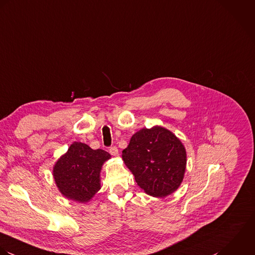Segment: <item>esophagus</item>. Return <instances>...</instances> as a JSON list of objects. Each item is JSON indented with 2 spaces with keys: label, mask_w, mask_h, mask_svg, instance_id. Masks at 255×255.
I'll return each mask as SVG.
<instances>
[{
  "label": "esophagus",
  "mask_w": 255,
  "mask_h": 255,
  "mask_svg": "<svg viewBox=\"0 0 255 255\" xmlns=\"http://www.w3.org/2000/svg\"><path fill=\"white\" fill-rule=\"evenodd\" d=\"M109 152H110V153H111L113 156H118V154H119L118 149H117L116 147H111L110 150H109Z\"/></svg>",
  "instance_id": "obj_1"
}]
</instances>
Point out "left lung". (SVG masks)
Wrapping results in <instances>:
<instances>
[{
    "label": "left lung",
    "instance_id": "obj_1",
    "mask_svg": "<svg viewBox=\"0 0 255 255\" xmlns=\"http://www.w3.org/2000/svg\"><path fill=\"white\" fill-rule=\"evenodd\" d=\"M122 159L146 194L163 198L180 186L187 155L184 145L171 131L155 125L131 137Z\"/></svg>",
    "mask_w": 255,
    "mask_h": 255
}]
</instances>
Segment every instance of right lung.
I'll return each instance as SVG.
<instances>
[{
    "label": "right lung",
    "mask_w": 255,
    "mask_h": 255,
    "mask_svg": "<svg viewBox=\"0 0 255 255\" xmlns=\"http://www.w3.org/2000/svg\"><path fill=\"white\" fill-rule=\"evenodd\" d=\"M111 155L81 142H74L53 166V178L60 193L69 200L87 203L101 190L103 163Z\"/></svg>",
    "instance_id": "right-lung-1"
}]
</instances>
